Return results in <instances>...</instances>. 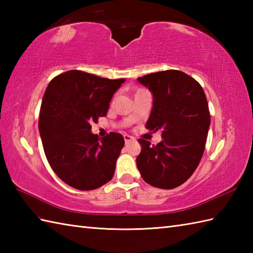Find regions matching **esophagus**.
I'll return each instance as SVG.
<instances>
[{"label": "esophagus", "instance_id": "esophagus-1", "mask_svg": "<svg viewBox=\"0 0 253 253\" xmlns=\"http://www.w3.org/2000/svg\"><path fill=\"white\" fill-rule=\"evenodd\" d=\"M124 139H125V142H126V143L130 142V141H132V140H135V138L129 136V135H124Z\"/></svg>", "mask_w": 253, "mask_h": 253}]
</instances>
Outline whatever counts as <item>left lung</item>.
<instances>
[{"instance_id":"obj_1","label":"left lung","mask_w":253,"mask_h":253,"mask_svg":"<svg viewBox=\"0 0 253 253\" xmlns=\"http://www.w3.org/2000/svg\"><path fill=\"white\" fill-rule=\"evenodd\" d=\"M137 80L153 95L146 128L162 133L157 146L139 139L137 168L149 185L173 189L193 174L203 155L211 122L207 96L200 84L175 69Z\"/></svg>"}]
</instances>
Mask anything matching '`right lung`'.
<instances>
[{"label": "right lung", "instance_id": "right-lung-1", "mask_svg": "<svg viewBox=\"0 0 253 253\" xmlns=\"http://www.w3.org/2000/svg\"><path fill=\"white\" fill-rule=\"evenodd\" d=\"M124 83L68 71L47 85L40 110V137L52 169L75 189H96L114 175L124 137L110 132L100 139L91 132V123L106 115L113 94Z\"/></svg>", "mask_w": 253, "mask_h": 253}]
</instances>
